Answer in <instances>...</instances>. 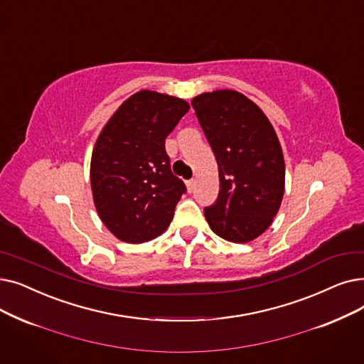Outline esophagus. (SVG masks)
I'll return each instance as SVG.
<instances>
[{"instance_id": "34e87169", "label": "esophagus", "mask_w": 364, "mask_h": 364, "mask_svg": "<svg viewBox=\"0 0 364 364\" xmlns=\"http://www.w3.org/2000/svg\"><path fill=\"white\" fill-rule=\"evenodd\" d=\"M186 186H187V191L192 193V192L195 191V187H196V180H195V178H192V180L186 181Z\"/></svg>"}]
</instances>
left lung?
Listing matches in <instances>:
<instances>
[{"instance_id": "left-lung-1", "label": "left lung", "mask_w": 364, "mask_h": 364, "mask_svg": "<svg viewBox=\"0 0 364 364\" xmlns=\"http://www.w3.org/2000/svg\"><path fill=\"white\" fill-rule=\"evenodd\" d=\"M218 165L217 200L203 210L220 238L242 244L271 226L284 195L286 165L278 136L262 109L235 90L192 100Z\"/></svg>"}]
</instances>
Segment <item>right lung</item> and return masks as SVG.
I'll return each mask as SVG.
<instances>
[{
    "instance_id": "obj_1",
    "label": "right lung",
    "mask_w": 364,
    "mask_h": 364,
    "mask_svg": "<svg viewBox=\"0 0 364 364\" xmlns=\"http://www.w3.org/2000/svg\"><path fill=\"white\" fill-rule=\"evenodd\" d=\"M188 108L180 98L139 90L100 134L90 161L93 202L120 241L147 242L168 229L186 186L171 171L165 139Z\"/></svg>"
}]
</instances>
